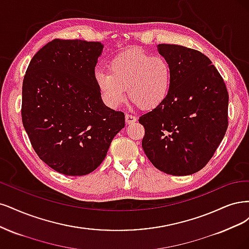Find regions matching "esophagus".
Instances as JSON below:
<instances>
[{
  "label": "esophagus",
  "mask_w": 249,
  "mask_h": 249,
  "mask_svg": "<svg viewBox=\"0 0 249 249\" xmlns=\"http://www.w3.org/2000/svg\"><path fill=\"white\" fill-rule=\"evenodd\" d=\"M125 121L127 124H131V123H134L136 121V117L133 116V115H130V114H126L125 116Z\"/></svg>",
  "instance_id": "obj_1"
}]
</instances>
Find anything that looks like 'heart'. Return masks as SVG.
<instances>
[{"label": "heart", "mask_w": 249, "mask_h": 249, "mask_svg": "<svg viewBox=\"0 0 249 249\" xmlns=\"http://www.w3.org/2000/svg\"><path fill=\"white\" fill-rule=\"evenodd\" d=\"M172 67L160 54L134 49L110 61L107 72H97L96 84L103 99L116 107L129 99L142 109L152 110L166 100L172 86Z\"/></svg>", "instance_id": "1"}]
</instances>
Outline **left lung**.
I'll return each mask as SVG.
<instances>
[{
	"label": "left lung",
	"mask_w": 249,
	"mask_h": 249,
	"mask_svg": "<svg viewBox=\"0 0 249 249\" xmlns=\"http://www.w3.org/2000/svg\"><path fill=\"white\" fill-rule=\"evenodd\" d=\"M158 51L172 67V86L161 106L139 119L142 147L159 171L187 176L206 166L226 134L229 93L204 53L177 44Z\"/></svg>",
	"instance_id": "left-lung-1"
}]
</instances>
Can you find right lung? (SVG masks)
I'll list each match as a JSON object with an SVG mask.
<instances>
[{"label":"right lung","instance_id":"add662e5","mask_svg":"<svg viewBox=\"0 0 249 249\" xmlns=\"http://www.w3.org/2000/svg\"><path fill=\"white\" fill-rule=\"evenodd\" d=\"M98 41L53 39L32 58L22 82L21 119L39 158L66 176L92 173L125 115L107 107L95 79Z\"/></svg>","mask_w":249,"mask_h":249}]
</instances>
